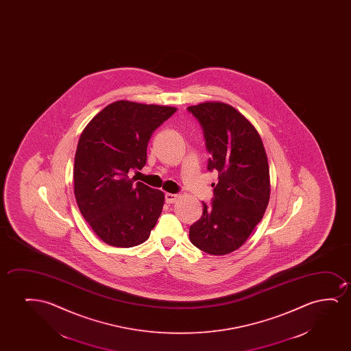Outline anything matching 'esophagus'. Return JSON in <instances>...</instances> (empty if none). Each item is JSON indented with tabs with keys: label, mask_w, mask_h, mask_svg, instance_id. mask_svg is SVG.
Masks as SVG:
<instances>
[{
	"label": "esophagus",
	"mask_w": 351,
	"mask_h": 351,
	"mask_svg": "<svg viewBox=\"0 0 351 351\" xmlns=\"http://www.w3.org/2000/svg\"><path fill=\"white\" fill-rule=\"evenodd\" d=\"M178 199V194H173V193H167L165 194V202H168V204H173Z\"/></svg>",
	"instance_id": "obj_1"
}]
</instances>
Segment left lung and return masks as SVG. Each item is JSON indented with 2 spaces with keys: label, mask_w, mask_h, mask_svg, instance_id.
I'll use <instances>...</instances> for the list:
<instances>
[{
  "label": "left lung",
  "mask_w": 351,
  "mask_h": 351,
  "mask_svg": "<svg viewBox=\"0 0 351 351\" xmlns=\"http://www.w3.org/2000/svg\"><path fill=\"white\" fill-rule=\"evenodd\" d=\"M188 111L204 130L211 156L207 169L219 173L213 202H202V216L189 228V239L208 254H230L248 240L269 205L264 144L254 125L226 103L204 101Z\"/></svg>",
  "instance_id": "obj_1"
}]
</instances>
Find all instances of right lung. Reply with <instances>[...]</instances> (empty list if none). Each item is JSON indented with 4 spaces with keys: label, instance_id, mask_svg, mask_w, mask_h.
I'll return each mask as SVG.
<instances>
[{
    "label": "right lung",
    "instance_id": "obj_1",
    "mask_svg": "<svg viewBox=\"0 0 351 351\" xmlns=\"http://www.w3.org/2000/svg\"><path fill=\"white\" fill-rule=\"evenodd\" d=\"M176 110L114 101L82 130L74 159V194L82 217L108 245H141L158 221L164 193L134 184L128 173L144 168L151 135Z\"/></svg>",
    "mask_w": 351,
    "mask_h": 351
}]
</instances>
